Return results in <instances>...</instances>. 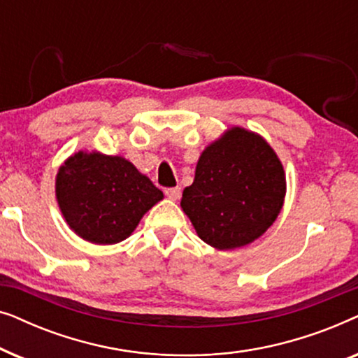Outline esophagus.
<instances>
[{"instance_id":"34e87169","label":"esophagus","mask_w":358,"mask_h":358,"mask_svg":"<svg viewBox=\"0 0 358 358\" xmlns=\"http://www.w3.org/2000/svg\"><path fill=\"white\" fill-rule=\"evenodd\" d=\"M164 194L171 200H178L180 197V187H168L164 190Z\"/></svg>"}]
</instances>
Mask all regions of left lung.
I'll list each match as a JSON object with an SVG mask.
<instances>
[{"label": "left lung", "instance_id": "left-lung-1", "mask_svg": "<svg viewBox=\"0 0 358 358\" xmlns=\"http://www.w3.org/2000/svg\"><path fill=\"white\" fill-rule=\"evenodd\" d=\"M285 197V174L261 136L228 130L200 156L180 207L202 241L217 249L252 243L275 222Z\"/></svg>", "mask_w": 358, "mask_h": 358}]
</instances>
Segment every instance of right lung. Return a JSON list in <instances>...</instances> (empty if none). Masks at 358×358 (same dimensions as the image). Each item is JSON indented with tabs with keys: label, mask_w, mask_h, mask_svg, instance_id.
Masks as SVG:
<instances>
[{
	"label": "right lung",
	"mask_w": 358,
	"mask_h": 358,
	"mask_svg": "<svg viewBox=\"0 0 358 358\" xmlns=\"http://www.w3.org/2000/svg\"><path fill=\"white\" fill-rule=\"evenodd\" d=\"M163 192L120 156L80 151L57 174V200L78 236L94 244L129 238Z\"/></svg>",
	"instance_id": "1"
}]
</instances>
